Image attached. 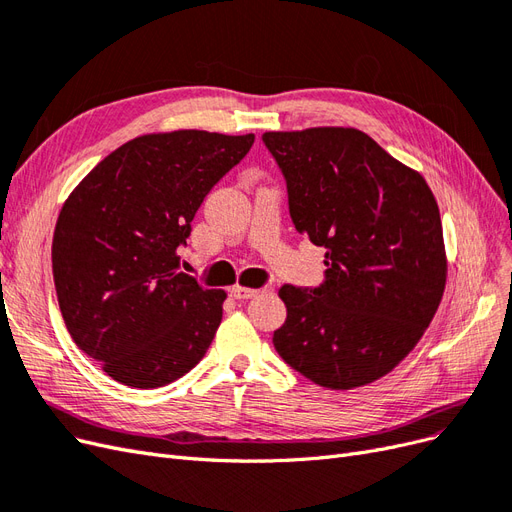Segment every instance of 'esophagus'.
Instances as JSON below:
<instances>
[{
    "instance_id": "34e87169",
    "label": "esophagus",
    "mask_w": 512,
    "mask_h": 512,
    "mask_svg": "<svg viewBox=\"0 0 512 512\" xmlns=\"http://www.w3.org/2000/svg\"><path fill=\"white\" fill-rule=\"evenodd\" d=\"M229 293H232L234 300H251V298H257L261 291L259 289H249V287H234Z\"/></svg>"
}]
</instances>
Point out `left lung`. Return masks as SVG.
Instances as JSON below:
<instances>
[{
  "label": "left lung",
  "mask_w": 512,
  "mask_h": 512,
  "mask_svg": "<svg viewBox=\"0 0 512 512\" xmlns=\"http://www.w3.org/2000/svg\"><path fill=\"white\" fill-rule=\"evenodd\" d=\"M298 234L325 246L317 287L283 285L274 349L327 389L391 372L419 342L447 278L442 225L421 174L359 129L266 131Z\"/></svg>",
  "instance_id": "8db88e82"
}]
</instances>
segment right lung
<instances>
[{"mask_svg": "<svg viewBox=\"0 0 512 512\" xmlns=\"http://www.w3.org/2000/svg\"><path fill=\"white\" fill-rule=\"evenodd\" d=\"M253 134L180 129L119 146L65 200L53 276L70 336L127 387H163L200 361L225 291L180 270L204 197L244 159Z\"/></svg>", "mask_w": 512, "mask_h": 512, "instance_id": "right-lung-1", "label": "right lung"}]
</instances>
